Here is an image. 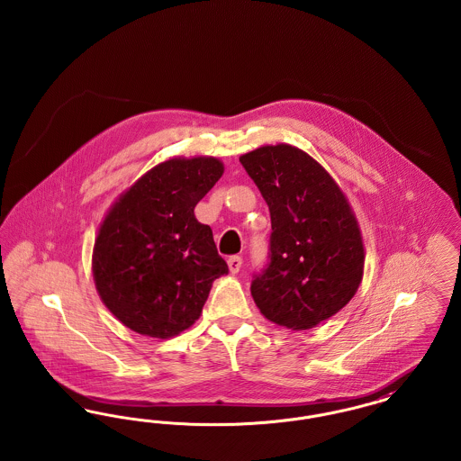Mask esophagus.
Instances as JSON below:
<instances>
[{"label":"esophagus","instance_id":"obj_1","mask_svg":"<svg viewBox=\"0 0 461 461\" xmlns=\"http://www.w3.org/2000/svg\"><path fill=\"white\" fill-rule=\"evenodd\" d=\"M228 267H230V271H231L233 275H237V273L240 271L241 258H239V256H231V258L228 259Z\"/></svg>","mask_w":461,"mask_h":461}]
</instances>
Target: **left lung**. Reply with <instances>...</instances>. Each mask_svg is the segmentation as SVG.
I'll list each match as a JSON object with an SVG mask.
<instances>
[{"instance_id": "left-lung-1", "label": "left lung", "mask_w": 461, "mask_h": 461, "mask_svg": "<svg viewBox=\"0 0 461 461\" xmlns=\"http://www.w3.org/2000/svg\"><path fill=\"white\" fill-rule=\"evenodd\" d=\"M271 214L269 263L250 294L264 318L307 330L346 306L363 280L365 245L351 203L329 171L288 143L240 157Z\"/></svg>"}]
</instances>
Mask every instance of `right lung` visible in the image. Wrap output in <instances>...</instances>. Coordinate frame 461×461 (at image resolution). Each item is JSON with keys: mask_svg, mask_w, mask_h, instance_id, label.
<instances>
[{"mask_svg": "<svg viewBox=\"0 0 461 461\" xmlns=\"http://www.w3.org/2000/svg\"><path fill=\"white\" fill-rule=\"evenodd\" d=\"M222 173L216 157H173L112 203L91 267L102 303L124 327L155 339L179 335L200 318L212 282L228 275L211 226L194 212Z\"/></svg>", "mask_w": 461, "mask_h": 461, "instance_id": "add662e5", "label": "right lung"}]
</instances>
